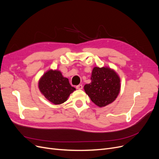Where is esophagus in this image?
Returning a JSON list of instances; mask_svg holds the SVG:
<instances>
[{
  "label": "esophagus",
  "instance_id": "1",
  "mask_svg": "<svg viewBox=\"0 0 159 159\" xmlns=\"http://www.w3.org/2000/svg\"><path fill=\"white\" fill-rule=\"evenodd\" d=\"M82 88H83V86H82V84H79L76 86V88H77V89H82Z\"/></svg>",
  "mask_w": 159,
  "mask_h": 159
}]
</instances>
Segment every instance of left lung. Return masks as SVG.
<instances>
[{
  "label": "left lung",
  "instance_id": "obj_1",
  "mask_svg": "<svg viewBox=\"0 0 159 159\" xmlns=\"http://www.w3.org/2000/svg\"><path fill=\"white\" fill-rule=\"evenodd\" d=\"M91 83L84 86L86 93L99 107L112 102L120 90V79L117 73L108 67L93 69Z\"/></svg>",
  "mask_w": 159,
  "mask_h": 159
}]
</instances>
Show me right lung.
Here are the masks:
<instances>
[{"mask_svg":"<svg viewBox=\"0 0 159 159\" xmlns=\"http://www.w3.org/2000/svg\"><path fill=\"white\" fill-rule=\"evenodd\" d=\"M41 92L54 105L65 102L75 88L71 86L67 78L64 77L57 70H49L45 73L39 81Z\"/></svg>","mask_w":159,"mask_h":159,"instance_id":"add662e5","label":"right lung"}]
</instances>
